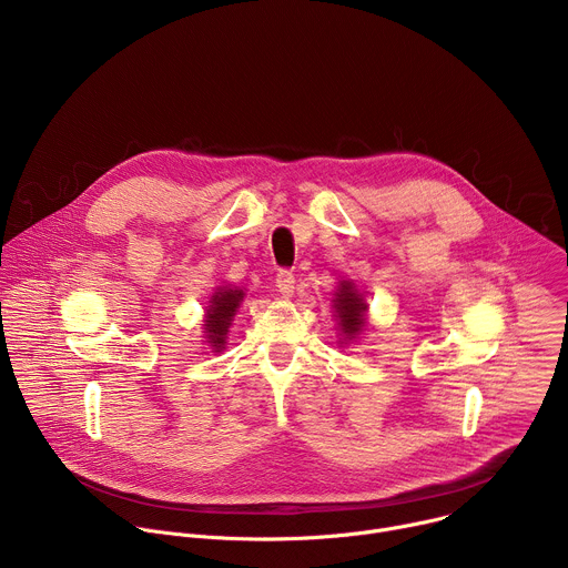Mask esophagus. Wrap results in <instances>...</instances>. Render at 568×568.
Segmentation results:
<instances>
[{"label": "esophagus", "mask_w": 568, "mask_h": 568, "mask_svg": "<svg viewBox=\"0 0 568 568\" xmlns=\"http://www.w3.org/2000/svg\"><path fill=\"white\" fill-rule=\"evenodd\" d=\"M276 287L283 298H290L294 294V274L290 270H281L276 274Z\"/></svg>", "instance_id": "esophagus-1"}]
</instances>
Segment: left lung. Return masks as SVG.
I'll return each mask as SVG.
<instances>
[{
	"mask_svg": "<svg viewBox=\"0 0 568 568\" xmlns=\"http://www.w3.org/2000/svg\"><path fill=\"white\" fill-rule=\"evenodd\" d=\"M335 307L339 312L342 318V331L353 337L355 333L362 331V323H364V312H366V303L364 298L353 290L351 283H342L337 298H335Z\"/></svg>",
	"mask_w": 568,
	"mask_h": 568,
	"instance_id": "left-lung-1",
	"label": "left lung"
}]
</instances>
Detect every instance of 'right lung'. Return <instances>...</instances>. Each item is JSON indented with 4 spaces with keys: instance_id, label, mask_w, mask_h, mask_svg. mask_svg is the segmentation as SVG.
<instances>
[{
    "instance_id": "obj_1",
    "label": "right lung",
    "mask_w": 568,
    "mask_h": 568,
    "mask_svg": "<svg viewBox=\"0 0 568 568\" xmlns=\"http://www.w3.org/2000/svg\"><path fill=\"white\" fill-rule=\"evenodd\" d=\"M245 298V292L242 290H220L211 298V305L206 310V337L209 344L215 346L217 351L224 346V335L229 333L231 326V316L235 314V307Z\"/></svg>"
}]
</instances>
